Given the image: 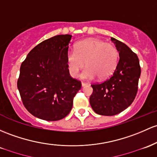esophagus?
<instances>
[{
  "mask_svg": "<svg viewBox=\"0 0 157 157\" xmlns=\"http://www.w3.org/2000/svg\"><path fill=\"white\" fill-rule=\"evenodd\" d=\"M87 86H88V83H86V82H82V87Z\"/></svg>",
  "mask_w": 157,
  "mask_h": 157,
  "instance_id": "esophagus-1",
  "label": "esophagus"
}]
</instances>
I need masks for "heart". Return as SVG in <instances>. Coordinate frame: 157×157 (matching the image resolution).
I'll use <instances>...</instances> for the list:
<instances>
[{"label": "heart", "mask_w": 157, "mask_h": 157, "mask_svg": "<svg viewBox=\"0 0 157 157\" xmlns=\"http://www.w3.org/2000/svg\"><path fill=\"white\" fill-rule=\"evenodd\" d=\"M119 60V52L113 44L99 39H87L79 42L75 51L71 50L67 54V64L72 77H77L80 71L87 68L82 73L85 80H101L111 76L116 69Z\"/></svg>", "instance_id": "heart-1"}]
</instances>
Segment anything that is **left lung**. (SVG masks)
<instances>
[{
    "label": "left lung",
    "mask_w": 157,
    "mask_h": 157,
    "mask_svg": "<svg viewBox=\"0 0 157 157\" xmlns=\"http://www.w3.org/2000/svg\"><path fill=\"white\" fill-rule=\"evenodd\" d=\"M120 59L113 75L101 83L92 84L90 105L97 114L115 115L127 109L136 96L141 68L137 55L124 43L111 38Z\"/></svg>",
    "instance_id": "1"
}]
</instances>
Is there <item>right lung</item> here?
<instances>
[{
    "label": "right lung",
    "mask_w": 157,
    "mask_h": 157,
    "mask_svg": "<svg viewBox=\"0 0 157 157\" xmlns=\"http://www.w3.org/2000/svg\"><path fill=\"white\" fill-rule=\"evenodd\" d=\"M71 36L39 43L21 63L17 82L24 106L35 117L58 121L68 115L81 82L70 76L67 54Z\"/></svg>",
    "instance_id": "add662e5"
}]
</instances>
